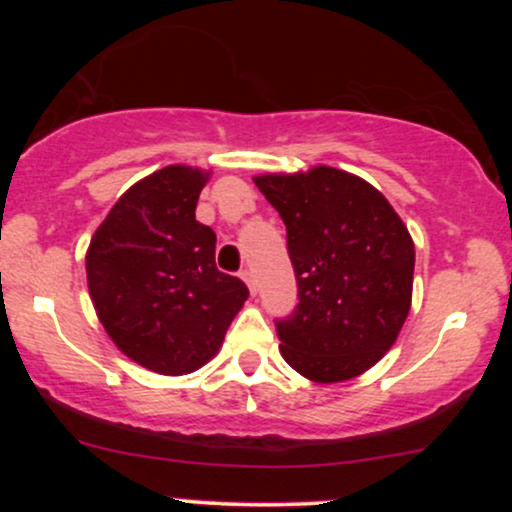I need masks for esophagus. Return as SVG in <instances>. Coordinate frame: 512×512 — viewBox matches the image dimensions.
<instances>
[{"mask_svg":"<svg viewBox=\"0 0 512 512\" xmlns=\"http://www.w3.org/2000/svg\"><path fill=\"white\" fill-rule=\"evenodd\" d=\"M240 279L245 281V284H248V289H250V293H257V284H255V274H252V269H243V272H240Z\"/></svg>","mask_w":512,"mask_h":512,"instance_id":"esophagus-1","label":"esophagus"}]
</instances>
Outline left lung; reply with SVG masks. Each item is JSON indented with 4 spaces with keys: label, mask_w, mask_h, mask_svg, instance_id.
Listing matches in <instances>:
<instances>
[{
    "label": "left lung",
    "mask_w": 512,
    "mask_h": 512,
    "mask_svg": "<svg viewBox=\"0 0 512 512\" xmlns=\"http://www.w3.org/2000/svg\"><path fill=\"white\" fill-rule=\"evenodd\" d=\"M255 185L286 226L298 305L276 317L281 356L315 383H342L380 361L409 315L414 243L366 180L317 166Z\"/></svg>",
    "instance_id": "obj_1"
}]
</instances>
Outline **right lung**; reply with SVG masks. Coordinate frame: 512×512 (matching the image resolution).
<instances>
[{
	"label": "right lung",
	"instance_id": "add662e5",
	"mask_svg": "<svg viewBox=\"0 0 512 512\" xmlns=\"http://www.w3.org/2000/svg\"><path fill=\"white\" fill-rule=\"evenodd\" d=\"M209 173L168 166L115 202L86 252L91 301L105 332L139 366L192 373L219 351L250 296L216 269V233L195 219Z\"/></svg>",
	"mask_w": 512,
	"mask_h": 512
}]
</instances>
